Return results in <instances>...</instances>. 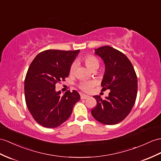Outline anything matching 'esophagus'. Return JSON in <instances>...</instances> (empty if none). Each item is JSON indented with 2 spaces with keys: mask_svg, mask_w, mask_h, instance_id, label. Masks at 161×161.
<instances>
[{
  "mask_svg": "<svg viewBox=\"0 0 161 161\" xmlns=\"http://www.w3.org/2000/svg\"><path fill=\"white\" fill-rule=\"evenodd\" d=\"M89 96L87 95H85V94H80V98L81 99H87Z\"/></svg>",
  "mask_w": 161,
  "mask_h": 161,
  "instance_id": "1",
  "label": "esophagus"
}]
</instances>
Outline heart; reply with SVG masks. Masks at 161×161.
<instances>
[{
	"label": "heart",
	"instance_id": "b5f03b06",
	"mask_svg": "<svg viewBox=\"0 0 161 161\" xmlns=\"http://www.w3.org/2000/svg\"><path fill=\"white\" fill-rule=\"evenodd\" d=\"M83 61L85 65L91 70L97 69L99 67L100 62L98 58L93 55H91V54L86 55L83 58ZM74 71H75V64H72L70 66L69 72L70 74H73ZM94 86H95V82L94 81H85L79 85V88L84 92H89L91 91Z\"/></svg>",
	"mask_w": 161,
	"mask_h": 161
}]
</instances>
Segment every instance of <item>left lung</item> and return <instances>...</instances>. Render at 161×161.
<instances>
[{
	"label": "left lung",
	"mask_w": 161,
	"mask_h": 161,
	"mask_svg": "<svg viewBox=\"0 0 161 161\" xmlns=\"http://www.w3.org/2000/svg\"><path fill=\"white\" fill-rule=\"evenodd\" d=\"M95 51L105 64L102 91H111L104 100L100 96H93L97 104L92 108V115L102 124H117L126 118L135 104L136 74L130 61L120 51L109 46L100 47Z\"/></svg>",
	"instance_id": "obj_1"
}]
</instances>
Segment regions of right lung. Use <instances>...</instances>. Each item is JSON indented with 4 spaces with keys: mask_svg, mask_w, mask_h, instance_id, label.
<instances>
[{
    "mask_svg": "<svg viewBox=\"0 0 161 161\" xmlns=\"http://www.w3.org/2000/svg\"><path fill=\"white\" fill-rule=\"evenodd\" d=\"M76 50H46L31 63L25 80L26 104L33 119L41 126H59L71 115L80 96L75 90L61 96L55 85L65 81L69 68L79 53Z\"/></svg>",
    "mask_w": 161,
    "mask_h": 161,
    "instance_id": "right-lung-1",
    "label": "right lung"
}]
</instances>
